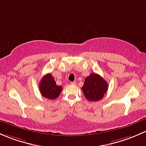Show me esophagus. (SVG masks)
Returning <instances> with one entry per match:
<instances>
[{
    "mask_svg": "<svg viewBox=\"0 0 146 146\" xmlns=\"http://www.w3.org/2000/svg\"><path fill=\"white\" fill-rule=\"evenodd\" d=\"M76 82H70V84H71V85H76Z\"/></svg>",
    "mask_w": 146,
    "mask_h": 146,
    "instance_id": "1",
    "label": "esophagus"
}]
</instances>
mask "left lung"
Segmentation results:
<instances>
[{"mask_svg":"<svg viewBox=\"0 0 146 146\" xmlns=\"http://www.w3.org/2000/svg\"><path fill=\"white\" fill-rule=\"evenodd\" d=\"M108 83L98 74L91 73L86 76L82 87L84 96L90 101L101 100L108 91Z\"/></svg>","mask_w":146,"mask_h":146,"instance_id":"8db88e82","label":"left lung"}]
</instances>
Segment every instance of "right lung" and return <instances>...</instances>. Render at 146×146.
Returning <instances> with one entry per match:
<instances>
[{
  "instance_id": "add662e5",
  "label": "right lung",
  "mask_w": 146,
  "mask_h": 146,
  "mask_svg": "<svg viewBox=\"0 0 146 146\" xmlns=\"http://www.w3.org/2000/svg\"><path fill=\"white\" fill-rule=\"evenodd\" d=\"M39 88L42 96L50 100H54L60 96L62 87L57 85L50 74H47L43 76L40 82Z\"/></svg>"
}]
</instances>
